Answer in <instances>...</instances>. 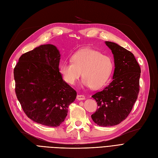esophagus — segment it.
Returning <instances> with one entry per match:
<instances>
[{
  "label": "esophagus",
  "instance_id": "esophagus-1",
  "mask_svg": "<svg viewBox=\"0 0 158 158\" xmlns=\"http://www.w3.org/2000/svg\"><path fill=\"white\" fill-rule=\"evenodd\" d=\"M77 99L78 100H83L85 99V96L84 95H77Z\"/></svg>",
  "mask_w": 158,
  "mask_h": 158
}]
</instances>
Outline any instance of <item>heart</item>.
<instances>
[{
    "instance_id": "heart-1",
    "label": "heart",
    "mask_w": 158,
    "mask_h": 158,
    "mask_svg": "<svg viewBox=\"0 0 158 158\" xmlns=\"http://www.w3.org/2000/svg\"><path fill=\"white\" fill-rule=\"evenodd\" d=\"M71 62L60 65V73L65 82L69 85H75L82 75L85 86L98 89L107 83L113 70L110 57L91 48L76 52L71 58Z\"/></svg>"
}]
</instances>
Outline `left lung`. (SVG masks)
<instances>
[{
  "instance_id": "obj_1",
  "label": "left lung",
  "mask_w": 158,
  "mask_h": 158,
  "mask_svg": "<svg viewBox=\"0 0 158 158\" xmlns=\"http://www.w3.org/2000/svg\"><path fill=\"white\" fill-rule=\"evenodd\" d=\"M105 43L114 54L113 81L92 96L98 109L91 118L99 126L110 127L125 120L133 109L139 93L141 71L133 53L115 43Z\"/></svg>"
}]
</instances>
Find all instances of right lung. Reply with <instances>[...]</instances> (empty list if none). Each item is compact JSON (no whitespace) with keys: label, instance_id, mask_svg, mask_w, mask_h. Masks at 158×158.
I'll return each mask as SVG.
<instances>
[{"label":"right lung","instance_id":"right-lung-1","mask_svg":"<svg viewBox=\"0 0 158 158\" xmlns=\"http://www.w3.org/2000/svg\"><path fill=\"white\" fill-rule=\"evenodd\" d=\"M60 54L52 44H43L22 54L14 69L15 92L29 119L58 127L68 115L77 92L59 72Z\"/></svg>","mask_w":158,"mask_h":158}]
</instances>
